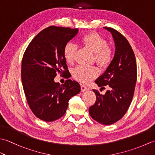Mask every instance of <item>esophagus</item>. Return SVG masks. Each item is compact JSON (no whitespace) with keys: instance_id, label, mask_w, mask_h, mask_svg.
<instances>
[{"instance_id":"esophagus-1","label":"esophagus","mask_w":155,"mask_h":155,"mask_svg":"<svg viewBox=\"0 0 155 155\" xmlns=\"http://www.w3.org/2000/svg\"><path fill=\"white\" fill-rule=\"evenodd\" d=\"M81 91L82 92H84L88 90V88L87 86H85L84 84H81Z\"/></svg>"}]
</instances>
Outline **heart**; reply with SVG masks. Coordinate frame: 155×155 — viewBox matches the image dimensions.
Returning a JSON list of instances; mask_svg holds the SVG:
<instances>
[{"label":"heart","mask_w":155,"mask_h":155,"mask_svg":"<svg viewBox=\"0 0 155 155\" xmlns=\"http://www.w3.org/2000/svg\"><path fill=\"white\" fill-rule=\"evenodd\" d=\"M80 42L84 47L94 52L95 62L101 68H106L111 63L113 59V51L102 36L97 32H91L82 37ZM77 50V46L72 42H68L64 45L62 54L66 62L68 63L74 62ZM98 74V71L96 67L77 66L72 70V77L83 83H87L94 79Z\"/></svg>","instance_id":"heart-1"}]
</instances>
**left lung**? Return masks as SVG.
<instances>
[{"instance_id": "1", "label": "left lung", "mask_w": 155, "mask_h": 155, "mask_svg": "<svg viewBox=\"0 0 155 155\" xmlns=\"http://www.w3.org/2000/svg\"><path fill=\"white\" fill-rule=\"evenodd\" d=\"M110 31L114 41V57L107 69L95 81L101 89L108 87L104 95L93 89L97 100L89 108L91 117L98 123L109 125L121 119L133 100L137 70L136 58L129 42L115 29L104 27Z\"/></svg>"}]
</instances>
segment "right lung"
I'll return each instance as SVG.
<instances>
[{"instance_id":"add662e5","label":"right lung","mask_w":155,"mask_h":155,"mask_svg":"<svg viewBox=\"0 0 155 155\" xmlns=\"http://www.w3.org/2000/svg\"><path fill=\"white\" fill-rule=\"evenodd\" d=\"M78 28L51 26L29 43L22 60L21 78L27 101L37 118L47 122L65 114L68 101L81 91L77 81H54L57 74L68 72L62 54L64 45L78 33Z\"/></svg>"}]
</instances>
